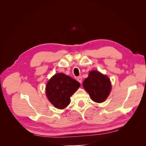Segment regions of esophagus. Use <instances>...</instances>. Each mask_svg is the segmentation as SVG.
<instances>
[{
  "label": "esophagus",
  "instance_id": "34e87169",
  "mask_svg": "<svg viewBox=\"0 0 146 146\" xmlns=\"http://www.w3.org/2000/svg\"><path fill=\"white\" fill-rule=\"evenodd\" d=\"M77 81L80 83H82V78L81 77H78L77 78Z\"/></svg>",
  "mask_w": 146,
  "mask_h": 146
}]
</instances>
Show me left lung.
<instances>
[{"mask_svg": "<svg viewBox=\"0 0 146 146\" xmlns=\"http://www.w3.org/2000/svg\"><path fill=\"white\" fill-rule=\"evenodd\" d=\"M83 86L90 94L91 99L98 103L104 102L111 90L110 78L97 70H91L83 81Z\"/></svg>", "mask_w": 146, "mask_h": 146, "instance_id": "1", "label": "left lung"}]
</instances>
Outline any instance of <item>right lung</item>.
Segmentation results:
<instances>
[{
	"mask_svg": "<svg viewBox=\"0 0 146 146\" xmlns=\"http://www.w3.org/2000/svg\"><path fill=\"white\" fill-rule=\"evenodd\" d=\"M80 86V83L72 77L62 73L56 74L47 83L46 96L54 107L63 109L70 104V98Z\"/></svg>",
	"mask_w": 146,
	"mask_h": 146,
	"instance_id": "right-lung-1",
	"label": "right lung"
}]
</instances>
